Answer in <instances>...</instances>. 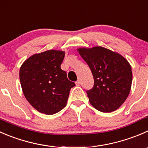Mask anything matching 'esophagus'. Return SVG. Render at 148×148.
I'll list each match as a JSON object with an SVG mask.
<instances>
[{"instance_id": "esophagus-1", "label": "esophagus", "mask_w": 148, "mask_h": 148, "mask_svg": "<svg viewBox=\"0 0 148 148\" xmlns=\"http://www.w3.org/2000/svg\"><path fill=\"white\" fill-rule=\"evenodd\" d=\"M75 84H76V86H80V80H77V81L75 82Z\"/></svg>"}]
</instances>
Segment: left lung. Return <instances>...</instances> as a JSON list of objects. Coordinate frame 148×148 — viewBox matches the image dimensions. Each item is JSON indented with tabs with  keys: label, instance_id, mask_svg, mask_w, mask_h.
<instances>
[{
	"label": "left lung",
	"instance_id": "1",
	"mask_svg": "<svg viewBox=\"0 0 148 148\" xmlns=\"http://www.w3.org/2000/svg\"><path fill=\"white\" fill-rule=\"evenodd\" d=\"M88 65L94 85L86 91L90 104L101 112L116 110L128 97L132 81V68L117 52L102 47L78 48Z\"/></svg>",
	"mask_w": 148,
	"mask_h": 148
}]
</instances>
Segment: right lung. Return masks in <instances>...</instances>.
Returning a JSON list of instances; mask_svg holds the SVG:
<instances>
[{
  "label": "right lung",
  "mask_w": 148,
  "mask_h": 148,
  "mask_svg": "<svg viewBox=\"0 0 148 148\" xmlns=\"http://www.w3.org/2000/svg\"><path fill=\"white\" fill-rule=\"evenodd\" d=\"M64 57L63 51H45L31 56L20 68L25 98L41 113L54 114L62 110L66 106L71 88L75 86L61 69Z\"/></svg>",
  "instance_id": "obj_1"
}]
</instances>
